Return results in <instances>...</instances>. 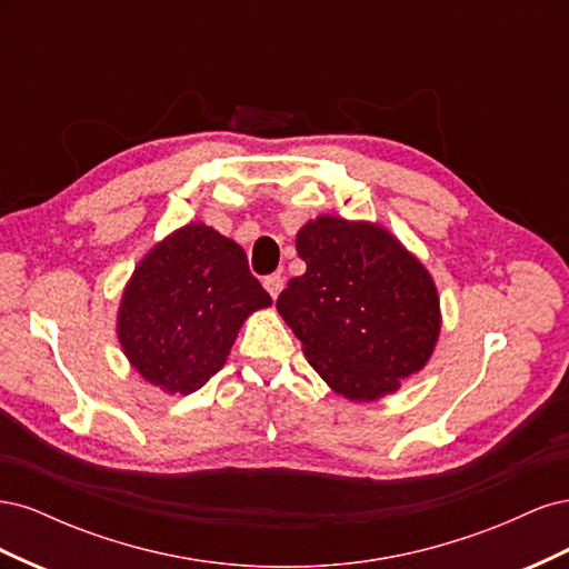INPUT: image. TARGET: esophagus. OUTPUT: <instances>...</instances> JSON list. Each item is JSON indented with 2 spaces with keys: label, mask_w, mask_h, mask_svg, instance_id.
<instances>
[{
  "label": "esophagus",
  "mask_w": 569,
  "mask_h": 569,
  "mask_svg": "<svg viewBox=\"0 0 569 569\" xmlns=\"http://www.w3.org/2000/svg\"><path fill=\"white\" fill-rule=\"evenodd\" d=\"M263 287L268 289V295H270L272 299H278V297H280V291H282V287H284V278H282L280 272L268 274V278L263 280Z\"/></svg>",
  "instance_id": "obj_1"
}]
</instances>
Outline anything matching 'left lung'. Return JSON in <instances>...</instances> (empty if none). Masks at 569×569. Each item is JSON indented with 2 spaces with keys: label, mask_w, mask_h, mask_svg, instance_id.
Here are the masks:
<instances>
[{
  "label": "left lung",
  "mask_w": 569,
  "mask_h": 569,
  "mask_svg": "<svg viewBox=\"0 0 569 569\" xmlns=\"http://www.w3.org/2000/svg\"><path fill=\"white\" fill-rule=\"evenodd\" d=\"M306 272L278 311L337 393L377 401L425 368L441 330L432 274L375 222L320 216L299 230Z\"/></svg>",
  "instance_id": "left-lung-1"
}]
</instances>
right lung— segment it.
<instances>
[{
    "instance_id": "obj_1",
    "label": "right lung",
    "mask_w": 569,
    "mask_h": 569,
    "mask_svg": "<svg viewBox=\"0 0 569 569\" xmlns=\"http://www.w3.org/2000/svg\"><path fill=\"white\" fill-rule=\"evenodd\" d=\"M270 303L244 249L189 222L134 268L118 308V341L147 382L187 396L226 366L239 327Z\"/></svg>"
}]
</instances>
